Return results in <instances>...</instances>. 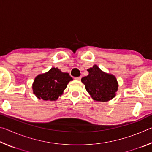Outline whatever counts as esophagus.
<instances>
[{
    "instance_id": "obj_1",
    "label": "esophagus",
    "mask_w": 152,
    "mask_h": 152,
    "mask_svg": "<svg viewBox=\"0 0 152 152\" xmlns=\"http://www.w3.org/2000/svg\"><path fill=\"white\" fill-rule=\"evenodd\" d=\"M74 79L76 80H80L81 77H76V78H74Z\"/></svg>"
}]
</instances>
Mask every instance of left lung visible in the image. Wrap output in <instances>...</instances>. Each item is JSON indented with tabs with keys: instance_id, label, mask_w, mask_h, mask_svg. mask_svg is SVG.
Wrapping results in <instances>:
<instances>
[{
	"instance_id": "left-lung-1",
	"label": "left lung",
	"mask_w": 152,
	"mask_h": 152,
	"mask_svg": "<svg viewBox=\"0 0 152 152\" xmlns=\"http://www.w3.org/2000/svg\"><path fill=\"white\" fill-rule=\"evenodd\" d=\"M88 75L81 81L94 101L107 102L113 99L118 90V82L115 76L102 72L96 65L87 70Z\"/></svg>"
}]
</instances>
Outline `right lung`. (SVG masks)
Returning <instances> with one entry per match:
<instances>
[{
  "label": "right lung",
  "mask_w": 152,
  "mask_h": 152,
  "mask_svg": "<svg viewBox=\"0 0 152 152\" xmlns=\"http://www.w3.org/2000/svg\"><path fill=\"white\" fill-rule=\"evenodd\" d=\"M72 80L68 73L52 68L48 72L36 76L32 87L33 94L43 101H56Z\"/></svg>",
  "instance_id": "obj_1"
}]
</instances>
